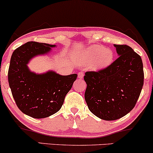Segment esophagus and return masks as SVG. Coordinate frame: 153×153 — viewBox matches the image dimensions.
Returning <instances> with one entry per match:
<instances>
[{"mask_svg":"<svg viewBox=\"0 0 153 153\" xmlns=\"http://www.w3.org/2000/svg\"><path fill=\"white\" fill-rule=\"evenodd\" d=\"M83 76H84V73H83V72L80 71V72H79V73H78V78H83Z\"/></svg>","mask_w":153,"mask_h":153,"instance_id":"34e87169","label":"esophagus"}]
</instances>
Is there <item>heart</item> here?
<instances>
[{
    "label": "heart",
    "mask_w": 153,
    "mask_h": 153,
    "mask_svg": "<svg viewBox=\"0 0 153 153\" xmlns=\"http://www.w3.org/2000/svg\"><path fill=\"white\" fill-rule=\"evenodd\" d=\"M80 58L84 64L94 60L92 67L94 69H100L106 68L113 62L114 52L102 45H96L82 52L80 54Z\"/></svg>",
    "instance_id": "obj_1"
}]
</instances>
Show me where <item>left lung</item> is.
<instances>
[{"label":"left lung","mask_w":153,"mask_h":153,"mask_svg":"<svg viewBox=\"0 0 153 153\" xmlns=\"http://www.w3.org/2000/svg\"><path fill=\"white\" fill-rule=\"evenodd\" d=\"M119 57L98 71L86 72L85 99L95 116L117 120L133 109L144 83L141 57L130 47L114 45Z\"/></svg>","instance_id":"8db88e82"}]
</instances>
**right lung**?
<instances>
[{
  "mask_svg": "<svg viewBox=\"0 0 153 153\" xmlns=\"http://www.w3.org/2000/svg\"><path fill=\"white\" fill-rule=\"evenodd\" d=\"M54 47L29 42L16 49L10 58L8 80L12 96L19 109L35 119L46 118L58 111L78 76L52 71L38 75L29 71L27 63L30 59L47 53Z\"/></svg>",
  "mask_w": 153,
  "mask_h": 153,
  "instance_id": "add662e5",
  "label": "right lung"
}]
</instances>
